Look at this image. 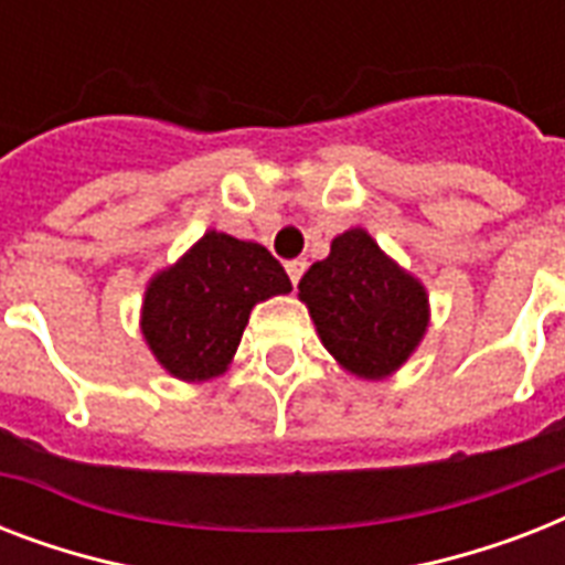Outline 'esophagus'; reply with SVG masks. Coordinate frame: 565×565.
<instances>
[{"instance_id":"34e87169","label":"esophagus","mask_w":565,"mask_h":565,"mask_svg":"<svg viewBox=\"0 0 565 565\" xmlns=\"http://www.w3.org/2000/svg\"><path fill=\"white\" fill-rule=\"evenodd\" d=\"M305 269H308V260L305 257H296V260H287V275H290L292 284L301 281V275H305Z\"/></svg>"}]
</instances>
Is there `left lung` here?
I'll return each instance as SVG.
<instances>
[{
  "instance_id": "left-lung-1",
  "label": "left lung",
  "mask_w": 565,
  "mask_h": 565,
  "mask_svg": "<svg viewBox=\"0 0 565 565\" xmlns=\"http://www.w3.org/2000/svg\"><path fill=\"white\" fill-rule=\"evenodd\" d=\"M299 299L328 354L363 381H384L402 370L430 326L425 284L366 228L331 239V255L301 275Z\"/></svg>"
}]
</instances>
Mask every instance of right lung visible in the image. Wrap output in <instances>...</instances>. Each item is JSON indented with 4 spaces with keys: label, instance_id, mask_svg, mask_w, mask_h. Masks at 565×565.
I'll return each mask as SVG.
<instances>
[{
    "label": "right lung",
    "instance_id": "obj_1",
    "mask_svg": "<svg viewBox=\"0 0 565 565\" xmlns=\"http://www.w3.org/2000/svg\"><path fill=\"white\" fill-rule=\"evenodd\" d=\"M292 290L260 243L207 231L146 284L140 334L163 372L202 384L228 372L252 308Z\"/></svg>",
    "mask_w": 565,
    "mask_h": 565
}]
</instances>
